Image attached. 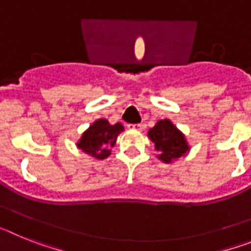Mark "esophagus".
<instances>
[{"label":"esophagus","instance_id":"obj_1","mask_svg":"<svg viewBox=\"0 0 251 251\" xmlns=\"http://www.w3.org/2000/svg\"><path fill=\"white\" fill-rule=\"evenodd\" d=\"M128 128H129V129H134V130H142L143 129V126H142V124H129V126H128Z\"/></svg>","mask_w":251,"mask_h":251}]
</instances>
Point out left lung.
I'll return each mask as SVG.
<instances>
[{
    "mask_svg": "<svg viewBox=\"0 0 251 251\" xmlns=\"http://www.w3.org/2000/svg\"><path fill=\"white\" fill-rule=\"evenodd\" d=\"M148 138L154 143L157 158L165 163H172L186 156L190 151L186 137L170 119L158 121L148 130Z\"/></svg>",
    "mask_w": 251,
    "mask_h": 251,
    "instance_id": "8db88e82",
    "label": "left lung"
}]
</instances>
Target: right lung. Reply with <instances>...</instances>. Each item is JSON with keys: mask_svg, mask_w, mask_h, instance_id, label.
Instances as JSON below:
<instances>
[{"mask_svg": "<svg viewBox=\"0 0 251 251\" xmlns=\"http://www.w3.org/2000/svg\"><path fill=\"white\" fill-rule=\"evenodd\" d=\"M121 123L110 124L106 119H97L76 142V147L86 154L97 159H104L110 156V152L115 146L117 137L123 132Z\"/></svg>", "mask_w": 251, "mask_h": 251, "instance_id": "obj_1", "label": "right lung"}]
</instances>
